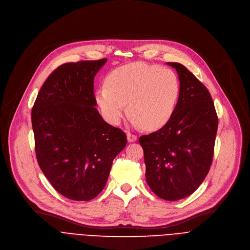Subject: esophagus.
Here are the masks:
<instances>
[{
	"mask_svg": "<svg viewBox=\"0 0 250 250\" xmlns=\"http://www.w3.org/2000/svg\"><path fill=\"white\" fill-rule=\"evenodd\" d=\"M127 141L129 142V143H133V142H137L138 141V135H135V134H132V133H130V132H127Z\"/></svg>",
	"mask_w": 250,
	"mask_h": 250,
	"instance_id": "1",
	"label": "esophagus"
}]
</instances>
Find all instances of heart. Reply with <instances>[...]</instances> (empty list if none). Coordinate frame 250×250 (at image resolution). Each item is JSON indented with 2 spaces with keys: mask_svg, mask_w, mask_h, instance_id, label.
Masks as SVG:
<instances>
[{
  "mask_svg": "<svg viewBox=\"0 0 250 250\" xmlns=\"http://www.w3.org/2000/svg\"><path fill=\"white\" fill-rule=\"evenodd\" d=\"M105 83L106 87L96 92L104 119L111 125H119L128 104L132 123L150 130L161 128L170 120L180 93L174 72L141 62L112 71Z\"/></svg>",
  "mask_w": 250,
  "mask_h": 250,
  "instance_id": "heart-1",
  "label": "heart"
}]
</instances>
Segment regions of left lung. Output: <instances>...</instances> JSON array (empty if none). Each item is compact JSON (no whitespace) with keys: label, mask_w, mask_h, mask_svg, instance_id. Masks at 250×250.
<instances>
[{"label":"left lung","mask_w":250,"mask_h":250,"mask_svg":"<svg viewBox=\"0 0 250 250\" xmlns=\"http://www.w3.org/2000/svg\"><path fill=\"white\" fill-rule=\"evenodd\" d=\"M176 70L180 93L170 120L142 135L146 178L163 199L175 201L194 192L208 175L213 157L218 119L208 89L185 65Z\"/></svg>","instance_id":"8db88e82"}]
</instances>
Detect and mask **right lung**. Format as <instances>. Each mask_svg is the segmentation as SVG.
Instances as JSON below:
<instances>
[{
    "label": "right lung",
    "mask_w": 250,
    "mask_h": 250,
    "mask_svg": "<svg viewBox=\"0 0 250 250\" xmlns=\"http://www.w3.org/2000/svg\"><path fill=\"white\" fill-rule=\"evenodd\" d=\"M106 59L60 65L43 83L32 109L38 164L53 188L78 201L104 188L125 133L95 107L94 79Z\"/></svg>",
    "instance_id": "add662e5"
}]
</instances>
